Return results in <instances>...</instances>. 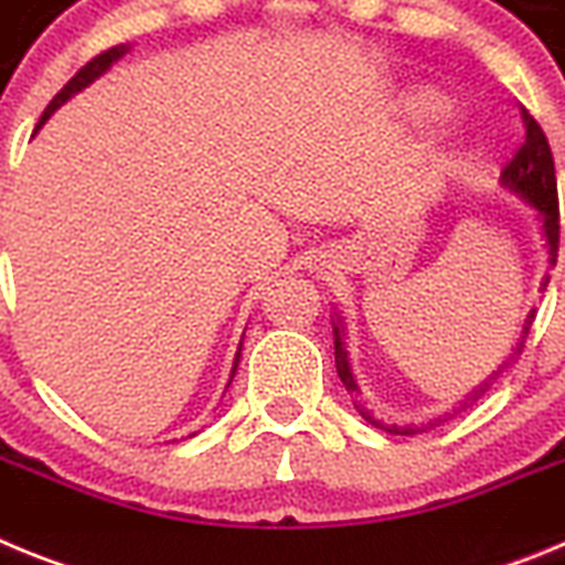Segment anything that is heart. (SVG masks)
Here are the masks:
<instances>
[{
  "instance_id": "heart-1",
  "label": "heart",
  "mask_w": 565,
  "mask_h": 565,
  "mask_svg": "<svg viewBox=\"0 0 565 565\" xmlns=\"http://www.w3.org/2000/svg\"><path fill=\"white\" fill-rule=\"evenodd\" d=\"M407 109H411L413 115H418V118H427V121H433V118L444 115L447 104H444L441 96L430 93V89H422V93H413V96L407 98Z\"/></svg>"
}]
</instances>
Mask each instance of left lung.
<instances>
[{"instance_id":"1","label":"left lung","mask_w":565,"mask_h":565,"mask_svg":"<svg viewBox=\"0 0 565 565\" xmlns=\"http://www.w3.org/2000/svg\"><path fill=\"white\" fill-rule=\"evenodd\" d=\"M523 121H526V141H523V147L518 149V154L512 158V163H509V167L501 172V186L507 189L509 194L521 198V201L526 203L532 212H535V223H537V228H541L543 248H546V263L548 266H555L557 243H561V212H557L555 158H552V149H548L546 135H543V129L537 127L535 118H532V115H523ZM546 282H548V277H546ZM546 282H543V286H546ZM532 319H535V308H532V311L526 313V319H523L521 339L515 342V348H512V353L507 356V362L498 364V371H492L481 384H478V387H472V391H469L467 396L458 402V407L452 413H461V411H467V407H472V404H476L478 398H481L483 393H487L489 387L498 382V379H501V373L507 371L509 364L521 356L523 342H526L529 328H532ZM331 322H333V356H337V373H339V379H342L344 391L351 393L353 407H356L359 416H362L364 422L373 424V427H379V430H384V433H393V436H416V433H427L430 427H436L438 422H447V416H452V413H444V416L433 418V422H427V424H404V427L402 424H387V422H382V418L373 416V411H367L362 402V396H359V382H356V376H353L351 356H348V344H344L348 328H344L342 313L333 311Z\"/></svg>"}]
</instances>
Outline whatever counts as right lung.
<instances>
[{
    "label": "right lung",
    "instance_id": "add662e5",
    "mask_svg": "<svg viewBox=\"0 0 565 565\" xmlns=\"http://www.w3.org/2000/svg\"><path fill=\"white\" fill-rule=\"evenodd\" d=\"M129 50H132V44H118V47H109V50H104L102 56H96V58H93V62H89V64H84V67L78 70L76 76L70 78L67 84H64V89H62V93H58V96L53 98V102L47 104V109H44V113H42V118H39V124H36V132H39V129L44 127V124L50 121V115L56 113V109L62 107V104H67L70 98H73V96H78V93H82V89H87L89 84H93V82H98V78H102L104 73H107L109 67H113V64H118V62H121L124 56H127ZM36 132H33V135H36ZM239 351H243V339H239V344H237V353H234V364H232V379H234V373H237V364H239ZM232 379H228V384H232ZM228 384H226V387H228ZM192 436H194V433H192Z\"/></svg>",
    "mask_w": 565,
    "mask_h": 565
}]
</instances>
